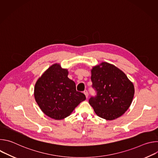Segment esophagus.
I'll return each instance as SVG.
<instances>
[{"label":"esophagus","mask_w":158,"mask_h":158,"mask_svg":"<svg viewBox=\"0 0 158 158\" xmlns=\"http://www.w3.org/2000/svg\"><path fill=\"white\" fill-rule=\"evenodd\" d=\"M84 94H85V96L86 98H88V93H87V90H85V91H84Z\"/></svg>","instance_id":"34e87169"}]
</instances>
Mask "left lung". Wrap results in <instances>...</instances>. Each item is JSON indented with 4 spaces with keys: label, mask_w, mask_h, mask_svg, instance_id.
Here are the masks:
<instances>
[{
    "label": "left lung",
    "mask_w": 158,
    "mask_h": 158,
    "mask_svg": "<svg viewBox=\"0 0 158 158\" xmlns=\"http://www.w3.org/2000/svg\"><path fill=\"white\" fill-rule=\"evenodd\" d=\"M91 81L97 94L89 102L96 114L109 121L121 116L134 94V85L126 75L115 65L104 62L93 67Z\"/></svg>",
    "instance_id": "left-lung-1"
}]
</instances>
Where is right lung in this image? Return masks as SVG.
<instances>
[{"mask_svg":"<svg viewBox=\"0 0 158 158\" xmlns=\"http://www.w3.org/2000/svg\"><path fill=\"white\" fill-rule=\"evenodd\" d=\"M68 71L54 64L37 81L34 98L44 113L49 118L60 120L69 116L85 95L76 91L75 82L67 77Z\"/></svg>","mask_w":158,"mask_h":158,"instance_id":"right-lung-1","label":"right lung"}]
</instances>
